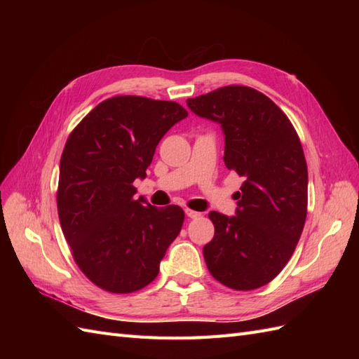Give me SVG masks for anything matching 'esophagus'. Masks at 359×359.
<instances>
[{"mask_svg":"<svg viewBox=\"0 0 359 359\" xmlns=\"http://www.w3.org/2000/svg\"><path fill=\"white\" fill-rule=\"evenodd\" d=\"M186 215L189 217V219H199V217L202 215L201 212H198V211H193V210H186Z\"/></svg>","mask_w":359,"mask_h":359,"instance_id":"1","label":"esophagus"}]
</instances>
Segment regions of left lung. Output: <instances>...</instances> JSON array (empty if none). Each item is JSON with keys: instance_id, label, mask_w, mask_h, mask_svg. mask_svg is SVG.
Wrapping results in <instances>:
<instances>
[{"instance_id": "1", "label": "left lung", "mask_w": 359, "mask_h": 359, "mask_svg": "<svg viewBox=\"0 0 359 359\" xmlns=\"http://www.w3.org/2000/svg\"><path fill=\"white\" fill-rule=\"evenodd\" d=\"M220 124L224 165L244 178L235 215L211 211L215 233L203 247L211 276L235 290L276 278L289 262L307 217L309 173L295 128L262 93L231 85L187 100Z\"/></svg>"}]
</instances>
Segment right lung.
<instances>
[{
    "label": "right lung",
    "instance_id": "1",
    "mask_svg": "<svg viewBox=\"0 0 359 359\" xmlns=\"http://www.w3.org/2000/svg\"><path fill=\"white\" fill-rule=\"evenodd\" d=\"M175 102L119 95L102 102L67 139L60 161L58 215L74 262L94 285L130 293L153 281L178 236L184 211L135 198L156 147L187 118Z\"/></svg>",
    "mask_w": 359,
    "mask_h": 359
}]
</instances>
